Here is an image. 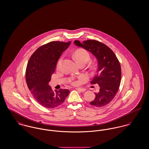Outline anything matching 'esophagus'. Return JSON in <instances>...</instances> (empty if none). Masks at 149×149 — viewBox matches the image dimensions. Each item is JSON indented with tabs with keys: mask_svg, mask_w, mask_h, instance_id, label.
<instances>
[{
	"mask_svg": "<svg viewBox=\"0 0 149 149\" xmlns=\"http://www.w3.org/2000/svg\"><path fill=\"white\" fill-rule=\"evenodd\" d=\"M76 90H78V91H79L80 92H84L86 91V89L85 88H76Z\"/></svg>",
	"mask_w": 149,
	"mask_h": 149,
	"instance_id": "1",
	"label": "esophagus"
}]
</instances>
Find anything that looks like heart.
<instances>
[{
    "mask_svg": "<svg viewBox=\"0 0 149 149\" xmlns=\"http://www.w3.org/2000/svg\"><path fill=\"white\" fill-rule=\"evenodd\" d=\"M74 58L77 61L78 63L82 62H87L90 59V54L88 52L83 49H79L77 50L74 54ZM62 62V59H60L58 62V66H60ZM71 83L73 85H77L78 84V81L76 80H72L71 81Z\"/></svg>",
    "mask_w": 149,
    "mask_h": 149,
    "instance_id": "1",
    "label": "heart"
}]
</instances>
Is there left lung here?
<instances>
[{
  "instance_id": "1",
  "label": "left lung",
  "mask_w": 149,
  "mask_h": 149,
  "mask_svg": "<svg viewBox=\"0 0 149 149\" xmlns=\"http://www.w3.org/2000/svg\"><path fill=\"white\" fill-rule=\"evenodd\" d=\"M76 46L90 52L97 61V74L91 81L97 84L100 89L95 93L96 97L90 104L96 107H102L110 103L118 90L121 69L120 62L113 51L107 45L96 40L74 42Z\"/></svg>"
}]
</instances>
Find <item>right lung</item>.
<instances>
[{"label":"right lung","instance_id":"right-lung-1","mask_svg":"<svg viewBox=\"0 0 149 149\" xmlns=\"http://www.w3.org/2000/svg\"><path fill=\"white\" fill-rule=\"evenodd\" d=\"M71 44L53 41L38 47L30 58L25 78L29 90L36 101L47 108H56L64 102L69 90L53 91L49 85L58 59Z\"/></svg>","mask_w":149,"mask_h":149}]
</instances>
